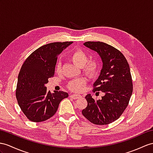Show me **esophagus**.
I'll use <instances>...</instances> for the list:
<instances>
[{
    "instance_id": "obj_1",
    "label": "esophagus",
    "mask_w": 153,
    "mask_h": 153,
    "mask_svg": "<svg viewBox=\"0 0 153 153\" xmlns=\"http://www.w3.org/2000/svg\"><path fill=\"white\" fill-rule=\"evenodd\" d=\"M70 97L73 99H77L79 98H80L82 96L80 95H79V94H73V95H71Z\"/></svg>"
}]
</instances>
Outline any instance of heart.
Here are the masks:
<instances>
[{
	"instance_id": "obj_1",
	"label": "heart",
	"mask_w": 153,
	"mask_h": 153,
	"mask_svg": "<svg viewBox=\"0 0 153 153\" xmlns=\"http://www.w3.org/2000/svg\"><path fill=\"white\" fill-rule=\"evenodd\" d=\"M70 58L74 64L79 68H82L83 72L88 76H94L98 73L99 64L94 59L88 60V55L81 49L74 51L70 55ZM62 69V63L58 61L56 65V71L58 73L60 72ZM87 82L85 78H79L69 82L68 88L71 91L74 92L81 91L84 89Z\"/></svg>"
}]
</instances>
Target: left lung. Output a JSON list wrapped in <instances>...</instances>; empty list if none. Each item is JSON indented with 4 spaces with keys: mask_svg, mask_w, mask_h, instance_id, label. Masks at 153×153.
<instances>
[{
    "mask_svg": "<svg viewBox=\"0 0 153 153\" xmlns=\"http://www.w3.org/2000/svg\"><path fill=\"white\" fill-rule=\"evenodd\" d=\"M84 45L97 52L102 59V68L94 84V91H101L105 95L95 100L91 94H88L85 97L88 105L82 114L94 124H110L123 113L132 95L130 67L124 55L108 44L88 42Z\"/></svg>",
    "mask_w": 153,
    "mask_h": 153,
    "instance_id": "1",
    "label": "left lung"
}]
</instances>
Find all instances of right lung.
I'll return each mask as SVG.
<instances>
[{"mask_svg":"<svg viewBox=\"0 0 153 153\" xmlns=\"http://www.w3.org/2000/svg\"><path fill=\"white\" fill-rule=\"evenodd\" d=\"M72 42H55L38 48L26 59L19 73L16 98L19 106L30 121L42 122L53 117L59 104L68 94L47 91L45 84L54 76L58 56Z\"/></svg>","mask_w":153,"mask_h":153,"instance_id":"obj_1","label":"right lung"}]
</instances>
